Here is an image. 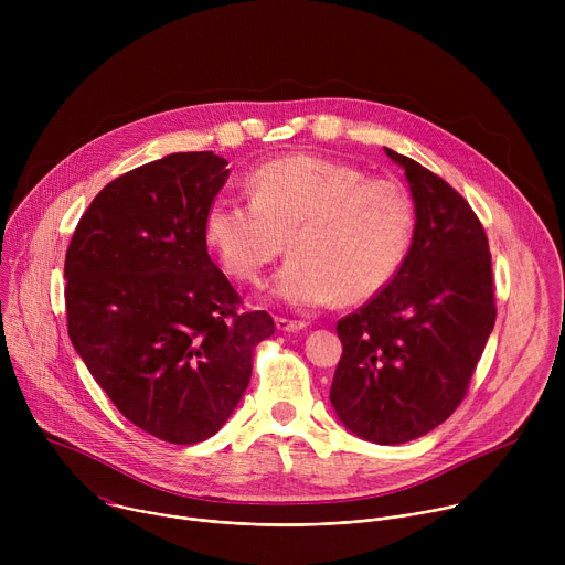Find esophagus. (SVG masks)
Segmentation results:
<instances>
[{
	"instance_id": "obj_1",
	"label": "esophagus",
	"mask_w": 565,
	"mask_h": 565,
	"mask_svg": "<svg viewBox=\"0 0 565 565\" xmlns=\"http://www.w3.org/2000/svg\"><path fill=\"white\" fill-rule=\"evenodd\" d=\"M275 324H277V331H281V333H297V331H303V329H306L303 321H299V319H286V317H277Z\"/></svg>"
}]
</instances>
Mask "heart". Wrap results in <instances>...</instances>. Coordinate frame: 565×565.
<instances>
[{"instance_id":"heart-1","label":"heart","mask_w":565,"mask_h":565,"mask_svg":"<svg viewBox=\"0 0 565 565\" xmlns=\"http://www.w3.org/2000/svg\"><path fill=\"white\" fill-rule=\"evenodd\" d=\"M250 203L216 196L203 236L218 266L259 284L288 244L273 295L297 308L351 306L382 292L414 238V203L399 185L312 153L268 160L248 179Z\"/></svg>"}]
</instances>
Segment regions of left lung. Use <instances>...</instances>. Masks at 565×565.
Wrapping results in <instances>:
<instances>
[{"instance_id": "obj_1", "label": "left lung", "mask_w": 565, "mask_h": 565, "mask_svg": "<svg viewBox=\"0 0 565 565\" xmlns=\"http://www.w3.org/2000/svg\"><path fill=\"white\" fill-rule=\"evenodd\" d=\"M384 151L409 181L414 238L391 284L338 321L344 351L331 402L355 436L399 445L456 412L497 303L488 234L469 203L414 158Z\"/></svg>"}]
</instances>
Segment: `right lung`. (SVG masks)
I'll list each match as a JSON object with an SVG mask.
<instances>
[{"label":"right lung","mask_w":565,"mask_h":565,"mask_svg":"<svg viewBox=\"0 0 565 565\" xmlns=\"http://www.w3.org/2000/svg\"><path fill=\"white\" fill-rule=\"evenodd\" d=\"M214 151L170 153L114 179L64 259L66 324L118 412L174 445L214 436L275 333L207 255L203 216L230 170Z\"/></svg>","instance_id":"add662e5"}]
</instances>
